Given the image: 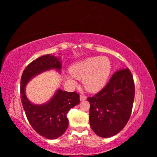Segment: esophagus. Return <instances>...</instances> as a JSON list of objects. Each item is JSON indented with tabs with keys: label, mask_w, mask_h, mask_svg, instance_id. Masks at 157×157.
Segmentation results:
<instances>
[{
	"label": "esophagus",
	"mask_w": 157,
	"mask_h": 157,
	"mask_svg": "<svg viewBox=\"0 0 157 157\" xmlns=\"http://www.w3.org/2000/svg\"><path fill=\"white\" fill-rule=\"evenodd\" d=\"M79 98H80V100L81 101H83V100H86V97L84 96V95H80V97H79Z\"/></svg>",
	"instance_id": "esophagus-1"
}]
</instances>
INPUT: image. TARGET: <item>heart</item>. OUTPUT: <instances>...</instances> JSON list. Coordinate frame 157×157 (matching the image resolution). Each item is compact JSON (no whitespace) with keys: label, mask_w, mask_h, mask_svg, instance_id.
Listing matches in <instances>:
<instances>
[{"label":"heart","mask_w":157,"mask_h":157,"mask_svg":"<svg viewBox=\"0 0 157 157\" xmlns=\"http://www.w3.org/2000/svg\"><path fill=\"white\" fill-rule=\"evenodd\" d=\"M111 71V63L108 57H91L71 66L68 80L73 82V77L83 79L84 89L90 93H97L107 84Z\"/></svg>","instance_id":"heart-1"}]
</instances>
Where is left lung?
Here are the masks:
<instances>
[{
  "label": "left lung",
  "mask_w": 157,
  "mask_h": 157,
  "mask_svg": "<svg viewBox=\"0 0 157 157\" xmlns=\"http://www.w3.org/2000/svg\"><path fill=\"white\" fill-rule=\"evenodd\" d=\"M135 94L133 76L128 68L113 74L107 84L90 103V126L98 136H113L123 129L132 113Z\"/></svg>",
  "instance_id": "obj_1"
}]
</instances>
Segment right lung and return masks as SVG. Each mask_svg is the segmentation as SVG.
Wrapping results in <instances>:
<instances>
[{
  "instance_id": "add662e5",
  "label": "right lung",
  "mask_w": 157,
  "mask_h": 157,
  "mask_svg": "<svg viewBox=\"0 0 157 157\" xmlns=\"http://www.w3.org/2000/svg\"><path fill=\"white\" fill-rule=\"evenodd\" d=\"M62 61L59 57L46 55L34 60L23 71L21 79V98L29 123L41 136L48 139H55L62 136L68 126L66 114L79 103V95L75 92L57 89L48 102L34 105L25 95V86L34 77L44 71L55 69L60 72Z\"/></svg>"
}]
</instances>
